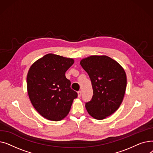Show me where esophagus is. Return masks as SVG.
<instances>
[{"label": "esophagus", "mask_w": 153, "mask_h": 153, "mask_svg": "<svg viewBox=\"0 0 153 153\" xmlns=\"http://www.w3.org/2000/svg\"><path fill=\"white\" fill-rule=\"evenodd\" d=\"M81 94H82V92H81V91H79V92H77V95H78V98H80V97H81Z\"/></svg>", "instance_id": "esophagus-1"}]
</instances>
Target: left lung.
I'll return each instance as SVG.
<instances>
[{"label": "left lung", "mask_w": 153, "mask_h": 153, "mask_svg": "<svg viewBox=\"0 0 153 153\" xmlns=\"http://www.w3.org/2000/svg\"><path fill=\"white\" fill-rule=\"evenodd\" d=\"M87 72L93 88L92 100L85 103L92 117L103 120L114 114L123 101L126 87L124 69L105 55H93L80 61Z\"/></svg>", "instance_id": "left-lung-1"}]
</instances>
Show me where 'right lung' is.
I'll list each match as a JSON object with an SVG mask.
<instances>
[{
    "label": "right lung",
    "instance_id": "add662e5",
    "mask_svg": "<svg viewBox=\"0 0 153 153\" xmlns=\"http://www.w3.org/2000/svg\"><path fill=\"white\" fill-rule=\"evenodd\" d=\"M74 62L72 58L50 53L30 66L27 92L32 105L43 117L58 122L68 115L77 94L71 89L65 73Z\"/></svg>",
    "mask_w": 153,
    "mask_h": 153
}]
</instances>
